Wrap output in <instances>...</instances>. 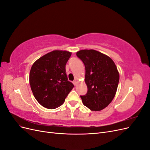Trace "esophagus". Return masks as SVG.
Returning <instances> with one entry per match:
<instances>
[{
  "mask_svg": "<svg viewBox=\"0 0 150 150\" xmlns=\"http://www.w3.org/2000/svg\"><path fill=\"white\" fill-rule=\"evenodd\" d=\"M73 84H74V86H76V84H77V81H76V80H74V81H73Z\"/></svg>",
  "mask_w": 150,
  "mask_h": 150,
  "instance_id": "34e87169",
  "label": "esophagus"
}]
</instances>
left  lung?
<instances>
[{
  "label": "left lung",
  "instance_id": "obj_1",
  "mask_svg": "<svg viewBox=\"0 0 150 150\" xmlns=\"http://www.w3.org/2000/svg\"><path fill=\"white\" fill-rule=\"evenodd\" d=\"M76 55L85 66V83L88 92L81 96L84 106L91 111H101L115 98L120 74L111 59L93 49H84Z\"/></svg>",
  "mask_w": 150,
  "mask_h": 150
}]
</instances>
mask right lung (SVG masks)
Returning <instances> with one entry per match:
<instances>
[{
    "mask_svg": "<svg viewBox=\"0 0 150 150\" xmlns=\"http://www.w3.org/2000/svg\"><path fill=\"white\" fill-rule=\"evenodd\" d=\"M71 52L55 50L36 61L31 67L29 83L35 98L43 107L61 106L74 87L67 80L66 64Z\"/></svg>",
    "mask_w": 150,
    "mask_h": 150,
    "instance_id": "add662e5",
    "label": "right lung"
}]
</instances>
